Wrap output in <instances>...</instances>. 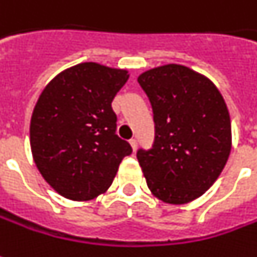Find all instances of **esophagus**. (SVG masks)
<instances>
[{
	"label": "esophagus",
	"instance_id": "34e87169",
	"mask_svg": "<svg viewBox=\"0 0 257 257\" xmlns=\"http://www.w3.org/2000/svg\"><path fill=\"white\" fill-rule=\"evenodd\" d=\"M130 146H132L133 151H136V150H137V140H136V139H132V140H130Z\"/></svg>",
	"mask_w": 257,
	"mask_h": 257
}]
</instances>
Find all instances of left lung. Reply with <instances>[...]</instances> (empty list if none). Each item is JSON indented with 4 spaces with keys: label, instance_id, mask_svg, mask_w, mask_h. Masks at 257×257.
Segmentation results:
<instances>
[{
    "label": "left lung",
    "instance_id": "8db88e82",
    "mask_svg": "<svg viewBox=\"0 0 257 257\" xmlns=\"http://www.w3.org/2000/svg\"><path fill=\"white\" fill-rule=\"evenodd\" d=\"M137 80L156 123L153 149L137 151L147 187L165 204H188L212 187L228 161L226 103L212 80L182 65L150 69Z\"/></svg>",
    "mask_w": 257,
    "mask_h": 257
}]
</instances>
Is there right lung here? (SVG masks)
Segmentation results:
<instances>
[{
	"instance_id": "right-lung-1",
	"label": "right lung",
	"mask_w": 257,
	"mask_h": 257,
	"mask_svg": "<svg viewBox=\"0 0 257 257\" xmlns=\"http://www.w3.org/2000/svg\"><path fill=\"white\" fill-rule=\"evenodd\" d=\"M128 76L125 69L84 62L60 72L41 93L29 125L31 151L44 180L62 197H99L132 154L116 134L111 108Z\"/></svg>"
}]
</instances>
